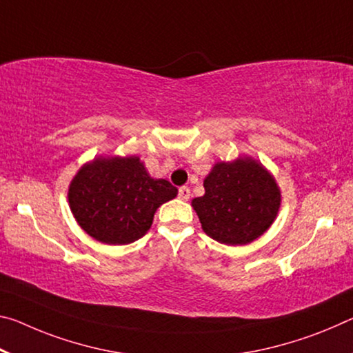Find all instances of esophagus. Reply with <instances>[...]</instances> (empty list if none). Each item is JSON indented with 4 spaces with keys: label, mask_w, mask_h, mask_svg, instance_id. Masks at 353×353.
<instances>
[{
    "label": "esophagus",
    "mask_w": 353,
    "mask_h": 353,
    "mask_svg": "<svg viewBox=\"0 0 353 353\" xmlns=\"http://www.w3.org/2000/svg\"><path fill=\"white\" fill-rule=\"evenodd\" d=\"M179 198L183 199V201H188L190 199V188L188 187L179 188Z\"/></svg>",
    "instance_id": "1"
}]
</instances>
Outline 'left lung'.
<instances>
[{"instance_id": "obj_1", "label": "left lung", "mask_w": 353, "mask_h": 353, "mask_svg": "<svg viewBox=\"0 0 353 353\" xmlns=\"http://www.w3.org/2000/svg\"><path fill=\"white\" fill-rule=\"evenodd\" d=\"M204 196L193 199L207 236L225 245H245L262 236L279 209V190L251 159L216 163L204 181Z\"/></svg>"}]
</instances>
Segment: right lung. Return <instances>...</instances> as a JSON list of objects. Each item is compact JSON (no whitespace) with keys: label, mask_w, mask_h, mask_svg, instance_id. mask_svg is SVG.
Returning a JSON list of instances; mask_svg holds the SVG:
<instances>
[{"label":"right lung","mask_w":353,"mask_h":353,"mask_svg":"<svg viewBox=\"0 0 353 353\" xmlns=\"http://www.w3.org/2000/svg\"><path fill=\"white\" fill-rule=\"evenodd\" d=\"M177 188L165 179H152L138 157L96 159L78 171L69 188V204L89 236L108 245L141 239L154 214Z\"/></svg>","instance_id":"add662e5"}]
</instances>
